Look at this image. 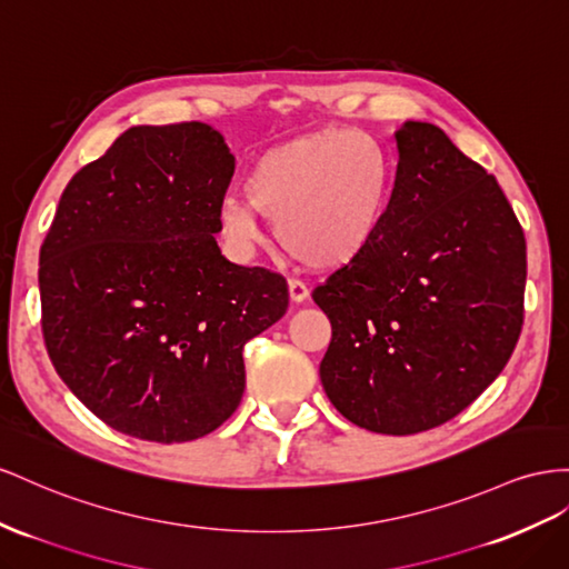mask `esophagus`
I'll return each instance as SVG.
<instances>
[{
	"mask_svg": "<svg viewBox=\"0 0 569 569\" xmlns=\"http://www.w3.org/2000/svg\"><path fill=\"white\" fill-rule=\"evenodd\" d=\"M289 299L295 303H303L309 299V287H306L301 280H289Z\"/></svg>",
	"mask_w": 569,
	"mask_h": 569,
	"instance_id": "obj_1",
	"label": "esophagus"
}]
</instances>
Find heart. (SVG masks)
Returning a JSON list of instances; mask_svg holds the SVG:
<instances>
[{"instance_id": "b5f03b06", "label": "heart", "mask_w": 569, "mask_h": 569, "mask_svg": "<svg viewBox=\"0 0 569 569\" xmlns=\"http://www.w3.org/2000/svg\"><path fill=\"white\" fill-rule=\"evenodd\" d=\"M392 189V158L378 138L322 129L266 150L249 170V198L220 203V227L237 249H251L263 237V214L291 256L313 268H340L378 237Z\"/></svg>"}]
</instances>
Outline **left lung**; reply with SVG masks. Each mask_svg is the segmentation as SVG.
<instances>
[{
    "label": "left lung",
    "instance_id": "obj_1",
    "mask_svg": "<svg viewBox=\"0 0 569 569\" xmlns=\"http://www.w3.org/2000/svg\"><path fill=\"white\" fill-rule=\"evenodd\" d=\"M386 222L313 289L332 326L320 380L366 431L411 436L455 419L510 361L525 322L527 241L479 162L442 129L395 131Z\"/></svg>",
    "mask_w": 569,
    "mask_h": 569
}]
</instances>
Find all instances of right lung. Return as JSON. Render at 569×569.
<instances>
[{"mask_svg": "<svg viewBox=\"0 0 569 569\" xmlns=\"http://www.w3.org/2000/svg\"><path fill=\"white\" fill-rule=\"evenodd\" d=\"M234 156L203 121L131 127L67 183L40 249L42 337L59 378L114 431L212 433L237 411L243 345L287 280L220 253Z\"/></svg>", "mask_w": 569, "mask_h": 569, "instance_id": "add662e5", "label": "right lung"}]
</instances>
